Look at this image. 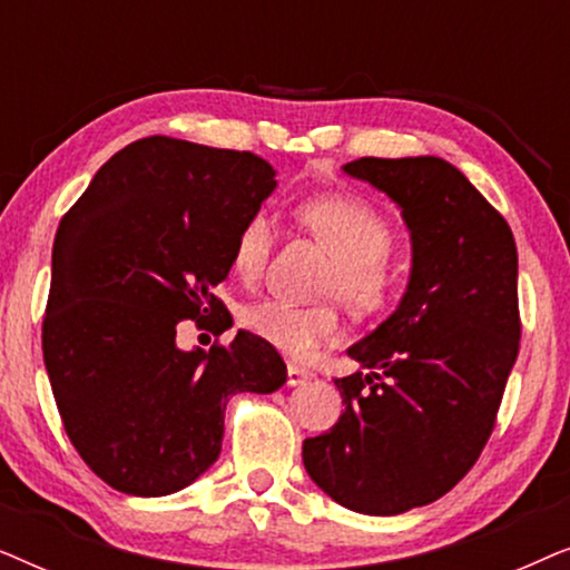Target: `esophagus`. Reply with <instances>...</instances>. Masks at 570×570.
Segmentation results:
<instances>
[{"label": "esophagus", "mask_w": 570, "mask_h": 570, "mask_svg": "<svg viewBox=\"0 0 570 570\" xmlns=\"http://www.w3.org/2000/svg\"><path fill=\"white\" fill-rule=\"evenodd\" d=\"M311 379H314V373H311V371L301 368V365H293V363L287 365V386H301Z\"/></svg>", "instance_id": "34e87169"}]
</instances>
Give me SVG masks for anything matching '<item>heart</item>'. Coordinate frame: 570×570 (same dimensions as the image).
<instances>
[{
	"label": "heart",
	"mask_w": 570,
	"mask_h": 570,
	"mask_svg": "<svg viewBox=\"0 0 570 570\" xmlns=\"http://www.w3.org/2000/svg\"><path fill=\"white\" fill-rule=\"evenodd\" d=\"M298 217L337 259L330 279V293L340 295L355 314H373L384 308L394 293V275L386 256L394 248L392 225L368 202L347 194H324L306 199ZM272 252V217L259 209L240 225L233 240V272L254 283L267 267ZM240 326L295 361H308L316 350L337 342L342 324L330 306H295L267 298L240 311Z\"/></svg>",
	"instance_id": "obj_1"
}]
</instances>
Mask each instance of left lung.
Here are the masks:
<instances>
[{"label": "left lung", "instance_id": "1", "mask_svg": "<svg viewBox=\"0 0 570 570\" xmlns=\"http://www.w3.org/2000/svg\"><path fill=\"white\" fill-rule=\"evenodd\" d=\"M400 207L410 279L394 314L347 347L371 368L334 379L342 412L303 441L332 501L396 517L446 495L478 462L519 355V256L509 223L435 155L342 166Z\"/></svg>", "mask_w": 570, "mask_h": 570}]
</instances>
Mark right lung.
Listing matches in <instances>:
<instances>
[{"label": "right lung", "instance_id": "add662e5", "mask_svg": "<svg viewBox=\"0 0 570 570\" xmlns=\"http://www.w3.org/2000/svg\"><path fill=\"white\" fill-rule=\"evenodd\" d=\"M275 176L254 153L145 137L104 163L61 217L43 363L69 441L121 493L191 485L220 456L230 396L285 384L283 357L248 332L228 347L176 345L184 318L217 334L233 326L215 287Z\"/></svg>", "mask_w": 570, "mask_h": 570}]
</instances>
